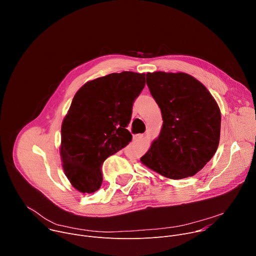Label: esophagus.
Instances as JSON below:
<instances>
[{
    "instance_id": "obj_1",
    "label": "esophagus",
    "mask_w": 256,
    "mask_h": 256,
    "mask_svg": "<svg viewBox=\"0 0 256 256\" xmlns=\"http://www.w3.org/2000/svg\"><path fill=\"white\" fill-rule=\"evenodd\" d=\"M142 136H144V134H136V136H134L132 140H138V138H142Z\"/></svg>"
}]
</instances>
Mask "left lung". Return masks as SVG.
<instances>
[{
    "mask_svg": "<svg viewBox=\"0 0 256 256\" xmlns=\"http://www.w3.org/2000/svg\"><path fill=\"white\" fill-rule=\"evenodd\" d=\"M147 85L161 109L159 138L140 161L171 179L194 176L214 155L221 112L208 89L186 72H148Z\"/></svg>",
    "mask_w": 256,
    "mask_h": 256,
    "instance_id": "1",
    "label": "left lung"
}]
</instances>
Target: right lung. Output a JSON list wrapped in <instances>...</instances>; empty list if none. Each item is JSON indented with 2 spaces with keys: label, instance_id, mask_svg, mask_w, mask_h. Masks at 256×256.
Returning a JSON list of instances; mask_svg holds the SVG:
<instances>
[{
  "label": "right lung",
  "instance_id": "1",
  "mask_svg": "<svg viewBox=\"0 0 256 256\" xmlns=\"http://www.w3.org/2000/svg\"><path fill=\"white\" fill-rule=\"evenodd\" d=\"M144 74L114 72L87 82L72 98L62 124L60 157L66 176L83 194L98 190L103 162L132 140L126 130Z\"/></svg>",
  "mask_w": 256,
  "mask_h": 256
}]
</instances>
